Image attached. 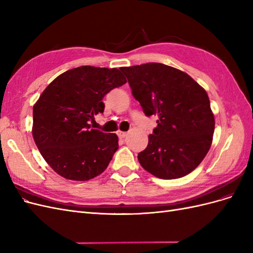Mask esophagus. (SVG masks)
<instances>
[{
  "label": "esophagus",
  "mask_w": 253,
  "mask_h": 253,
  "mask_svg": "<svg viewBox=\"0 0 253 253\" xmlns=\"http://www.w3.org/2000/svg\"><path fill=\"white\" fill-rule=\"evenodd\" d=\"M117 135L119 136V138H125V137L127 135V133H126V132H122V131H119V132L117 133Z\"/></svg>",
  "instance_id": "34e87169"
}]
</instances>
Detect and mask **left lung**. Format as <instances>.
Returning a JSON list of instances; mask_svg holds the SVG:
<instances>
[{
	"label": "left lung",
	"instance_id": "obj_1",
	"mask_svg": "<svg viewBox=\"0 0 253 253\" xmlns=\"http://www.w3.org/2000/svg\"><path fill=\"white\" fill-rule=\"evenodd\" d=\"M120 70L144 114L158 116L147 149L138 154L141 167L162 179L192 172L209 152L215 126L205 88L187 73L162 63Z\"/></svg>",
	"mask_w": 253,
	"mask_h": 253
}]
</instances>
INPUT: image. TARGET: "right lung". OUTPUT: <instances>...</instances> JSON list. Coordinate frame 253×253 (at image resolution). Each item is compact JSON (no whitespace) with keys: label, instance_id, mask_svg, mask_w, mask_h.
<instances>
[{"label":"right lung","instance_id":"add662e5","mask_svg":"<svg viewBox=\"0 0 253 253\" xmlns=\"http://www.w3.org/2000/svg\"><path fill=\"white\" fill-rule=\"evenodd\" d=\"M126 79L117 68L79 66L51 81L34 105L33 137L51 169L71 180L100 175L118 149V136L90 127L103 97Z\"/></svg>","mask_w":253,"mask_h":253}]
</instances>
